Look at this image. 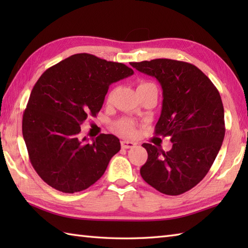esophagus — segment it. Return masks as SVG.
I'll use <instances>...</instances> for the list:
<instances>
[{"label": "esophagus", "mask_w": 248, "mask_h": 248, "mask_svg": "<svg viewBox=\"0 0 248 248\" xmlns=\"http://www.w3.org/2000/svg\"><path fill=\"white\" fill-rule=\"evenodd\" d=\"M121 147H123V148H124V149H129V148H133V147L135 146V143H133V141H131V140H121Z\"/></svg>", "instance_id": "obj_1"}]
</instances>
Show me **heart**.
<instances>
[{"label": "heart", "instance_id": "obj_1", "mask_svg": "<svg viewBox=\"0 0 248 248\" xmlns=\"http://www.w3.org/2000/svg\"><path fill=\"white\" fill-rule=\"evenodd\" d=\"M151 85H154V84L149 83V82H140L138 89L146 87V86H151ZM109 97H110V94H109ZM116 130H117L119 133L124 134V135L132 136L135 134V123L132 119H129V118L121 119L118 121L117 124H116Z\"/></svg>", "mask_w": 248, "mask_h": 248}]
</instances>
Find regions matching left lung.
<instances>
[{"label": "left lung", "mask_w": 248, "mask_h": 248, "mask_svg": "<svg viewBox=\"0 0 248 248\" xmlns=\"http://www.w3.org/2000/svg\"><path fill=\"white\" fill-rule=\"evenodd\" d=\"M130 65L161 84L162 112L155 133L170 136L172 143L166 152L143 144L148 159L140 175L163 194L186 193L207 175L222 147L225 120L219 93L211 80L189 62L156 59Z\"/></svg>", "instance_id": "8db88e82"}]
</instances>
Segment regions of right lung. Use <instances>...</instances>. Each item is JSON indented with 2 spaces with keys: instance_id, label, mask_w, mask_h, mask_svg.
Segmentation results:
<instances>
[{
  "instance_id": "right-lung-1",
  "label": "right lung",
  "mask_w": 248,
  "mask_h": 248,
  "mask_svg": "<svg viewBox=\"0 0 248 248\" xmlns=\"http://www.w3.org/2000/svg\"><path fill=\"white\" fill-rule=\"evenodd\" d=\"M133 73L121 62L78 53L41 75L23 113L22 134L31 164L46 184L76 193L102 177L120 150L119 140L113 134L81 140V124L99 113L110 84Z\"/></svg>"
}]
</instances>
